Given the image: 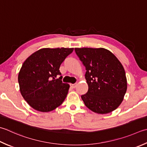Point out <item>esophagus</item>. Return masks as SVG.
Here are the masks:
<instances>
[{
    "mask_svg": "<svg viewBox=\"0 0 147 147\" xmlns=\"http://www.w3.org/2000/svg\"><path fill=\"white\" fill-rule=\"evenodd\" d=\"M70 85H71V87L72 88H75V87H76V85H77V84H76V83H74V84H72V83H71V84H70Z\"/></svg>",
    "mask_w": 147,
    "mask_h": 147,
    "instance_id": "1",
    "label": "esophagus"
}]
</instances>
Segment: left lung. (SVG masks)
I'll use <instances>...</instances> for the list:
<instances>
[{"label":"left lung","mask_w":147,"mask_h":147,"mask_svg":"<svg viewBox=\"0 0 147 147\" xmlns=\"http://www.w3.org/2000/svg\"><path fill=\"white\" fill-rule=\"evenodd\" d=\"M86 69L87 94L81 96L85 106L95 113L106 114L119 107L127 90L123 65L105 48H74Z\"/></svg>","instance_id":"left-lung-1"}]
</instances>
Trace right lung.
<instances>
[{
	"label": "right lung",
	"instance_id": "obj_1",
	"mask_svg": "<svg viewBox=\"0 0 147 147\" xmlns=\"http://www.w3.org/2000/svg\"><path fill=\"white\" fill-rule=\"evenodd\" d=\"M74 48H42L29 56L18 74L20 90L34 110L51 111L67 96L69 85L62 81L59 68Z\"/></svg>",
	"mask_w": 147,
	"mask_h": 147
}]
</instances>
